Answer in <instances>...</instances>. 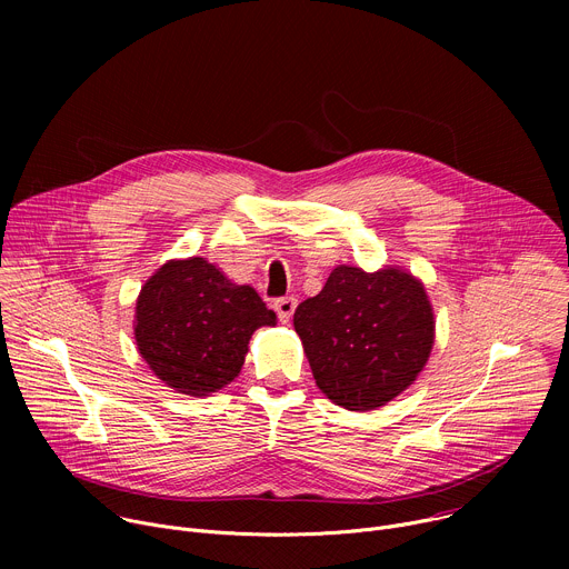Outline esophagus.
Masks as SVG:
<instances>
[{"mask_svg":"<svg viewBox=\"0 0 569 569\" xmlns=\"http://www.w3.org/2000/svg\"><path fill=\"white\" fill-rule=\"evenodd\" d=\"M295 308H297V299H295V297H281V299L274 301V310H277V315H279V319H281L283 323L292 319Z\"/></svg>","mask_w":569,"mask_h":569,"instance_id":"obj_1","label":"esophagus"}]
</instances>
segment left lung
I'll return each mask as SVG.
<instances>
[{"label":"left lung","mask_w":569,"mask_h":569,"mask_svg":"<svg viewBox=\"0 0 569 569\" xmlns=\"http://www.w3.org/2000/svg\"><path fill=\"white\" fill-rule=\"evenodd\" d=\"M317 387L351 412H369L408 389L435 345V315L408 272L340 266L295 310Z\"/></svg>","instance_id":"1"}]
</instances>
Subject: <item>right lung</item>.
Instances as JSON below:
<instances>
[{"mask_svg": "<svg viewBox=\"0 0 569 569\" xmlns=\"http://www.w3.org/2000/svg\"><path fill=\"white\" fill-rule=\"evenodd\" d=\"M277 315L250 286L231 283L200 257L169 261L141 288L134 340L141 358L176 391L207 396L229 385L259 327Z\"/></svg>", "mask_w": 569, "mask_h": 569, "instance_id": "obj_1", "label": "right lung"}]
</instances>
